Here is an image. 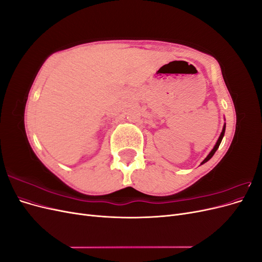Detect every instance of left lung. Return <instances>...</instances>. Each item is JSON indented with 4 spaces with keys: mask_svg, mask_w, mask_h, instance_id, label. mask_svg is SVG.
<instances>
[{
    "mask_svg": "<svg viewBox=\"0 0 262 262\" xmlns=\"http://www.w3.org/2000/svg\"><path fill=\"white\" fill-rule=\"evenodd\" d=\"M224 133H225V125H224V128H223V130H222V133H221V136H220V138H219V140H217V142H216V144H215V146L213 147V149L211 150L210 152V154L207 156V158H205V160L201 163V164H204L205 162H208L210 158L214 155V153L216 152V149L219 148V146H220V144H221V142H222V139H223V137H224Z\"/></svg>",
    "mask_w": 262,
    "mask_h": 262,
    "instance_id": "left-lung-1",
    "label": "left lung"
}]
</instances>
